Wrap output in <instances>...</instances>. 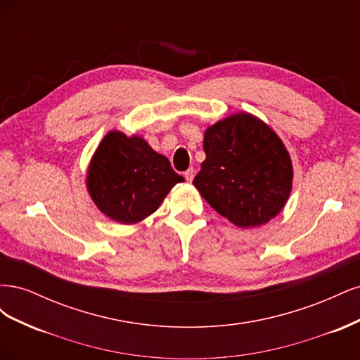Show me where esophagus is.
Here are the masks:
<instances>
[{"label":"esophagus","instance_id":"obj_1","mask_svg":"<svg viewBox=\"0 0 360 360\" xmlns=\"http://www.w3.org/2000/svg\"><path fill=\"white\" fill-rule=\"evenodd\" d=\"M193 176H195V171L192 168H189L186 172H184V179H186V181H192L193 180Z\"/></svg>","mask_w":360,"mask_h":360}]
</instances>
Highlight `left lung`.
I'll list each match as a JSON object with an SVG mask.
<instances>
[{"label": "left lung", "instance_id": "8db88e82", "mask_svg": "<svg viewBox=\"0 0 360 360\" xmlns=\"http://www.w3.org/2000/svg\"><path fill=\"white\" fill-rule=\"evenodd\" d=\"M205 160L193 179L201 197L238 228L264 225L284 209L292 163L282 139L263 120L240 111L204 132Z\"/></svg>", "mask_w": 360, "mask_h": 360}]
</instances>
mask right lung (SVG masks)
<instances>
[{
    "label": "right lung",
    "instance_id": "1",
    "mask_svg": "<svg viewBox=\"0 0 360 360\" xmlns=\"http://www.w3.org/2000/svg\"><path fill=\"white\" fill-rule=\"evenodd\" d=\"M184 179L147 141L120 130L108 132L86 168L85 186L106 217L123 225L155 213L169 191Z\"/></svg>",
    "mask_w": 360,
    "mask_h": 360
}]
</instances>
